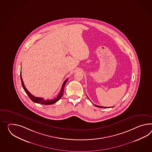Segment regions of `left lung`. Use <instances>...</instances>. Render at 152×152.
Wrapping results in <instances>:
<instances>
[{"label": "left lung", "mask_w": 152, "mask_h": 152, "mask_svg": "<svg viewBox=\"0 0 152 152\" xmlns=\"http://www.w3.org/2000/svg\"><path fill=\"white\" fill-rule=\"evenodd\" d=\"M96 107H105V108H107V107H102V106H99V105H94Z\"/></svg>", "instance_id": "8db88e82"}]
</instances>
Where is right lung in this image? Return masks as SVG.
Wrapping results in <instances>:
<instances>
[{"mask_svg":"<svg viewBox=\"0 0 152 152\" xmlns=\"http://www.w3.org/2000/svg\"><path fill=\"white\" fill-rule=\"evenodd\" d=\"M20 77H21V83H22V87H23V88L24 89V91H25V92L27 93V94L28 95V96H29V98L31 99V100L33 101L34 103L41 104H45V105H51V104H53L56 103V102H57L58 100H59L61 98V97L63 95L64 87H65V85L66 82L67 81V80L69 79V78H67L65 81L64 82L63 85H62V87H61V89L59 94H58V96H56L55 98L53 99H50V100L49 99H47V100H45L43 98H39V97H36V96H33L32 94H31L27 91V89H26V88L25 87V85H24V83L23 82L22 76H21V71L20 72Z\"/></svg>","mask_w":152,"mask_h":152,"instance_id":"right-lung-1","label":"right lung"}]
</instances>
